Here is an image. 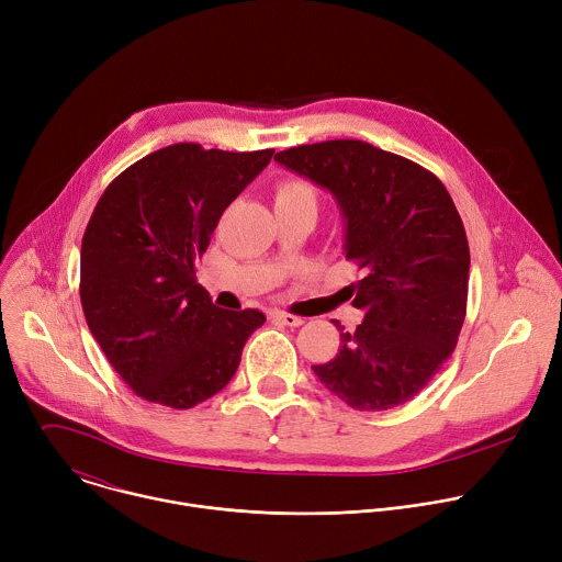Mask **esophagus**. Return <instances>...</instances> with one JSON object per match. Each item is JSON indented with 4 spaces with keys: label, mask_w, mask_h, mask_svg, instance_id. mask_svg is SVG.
I'll use <instances>...</instances> for the list:
<instances>
[{
    "label": "esophagus",
    "mask_w": 562,
    "mask_h": 562,
    "mask_svg": "<svg viewBox=\"0 0 562 562\" xmlns=\"http://www.w3.org/2000/svg\"><path fill=\"white\" fill-rule=\"evenodd\" d=\"M271 317L276 319V323H280V325H284V327H300V325L304 323L302 317L291 315V313H284V311H273Z\"/></svg>",
    "instance_id": "obj_1"
}]
</instances>
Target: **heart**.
Here are the masks:
<instances>
[{
  "label": "heart",
  "mask_w": 562,
  "mask_h": 562,
  "mask_svg": "<svg viewBox=\"0 0 562 562\" xmlns=\"http://www.w3.org/2000/svg\"><path fill=\"white\" fill-rule=\"evenodd\" d=\"M273 200H276V206H284V204H313L315 206V191L311 184H306L302 180H282L276 187Z\"/></svg>",
  "instance_id": "1"
}]
</instances>
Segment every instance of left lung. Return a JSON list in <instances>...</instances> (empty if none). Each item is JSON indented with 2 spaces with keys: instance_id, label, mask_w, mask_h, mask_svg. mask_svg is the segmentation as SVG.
<instances>
[{
  "instance_id": "1",
  "label": "left lung",
  "mask_w": 562,
  "mask_h": 562,
  "mask_svg": "<svg viewBox=\"0 0 562 562\" xmlns=\"http://www.w3.org/2000/svg\"><path fill=\"white\" fill-rule=\"evenodd\" d=\"M276 162L334 193L347 260L362 271L351 295L364 319L313 373L358 412L407 403L453 353L467 313L469 245L451 195L431 171L360 139L293 146Z\"/></svg>"
}]
</instances>
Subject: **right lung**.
Instances as JSON below:
<instances>
[{
    "label": "right lung",
    "instance_id": "right-lung-1",
    "mask_svg": "<svg viewBox=\"0 0 562 562\" xmlns=\"http://www.w3.org/2000/svg\"><path fill=\"white\" fill-rule=\"evenodd\" d=\"M273 148H159L102 193L82 237L79 297L100 349L135 395L191 409L235 375L256 308L224 311L195 280L224 209Z\"/></svg>",
    "mask_w": 562,
    "mask_h": 562
}]
</instances>
